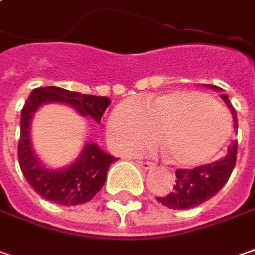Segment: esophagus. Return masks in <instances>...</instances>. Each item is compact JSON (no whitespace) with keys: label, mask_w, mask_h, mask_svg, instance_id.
I'll return each instance as SVG.
<instances>
[{"label":"esophagus","mask_w":255,"mask_h":255,"mask_svg":"<svg viewBox=\"0 0 255 255\" xmlns=\"http://www.w3.org/2000/svg\"><path fill=\"white\" fill-rule=\"evenodd\" d=\"M137 166H140V168H143V169H152L155 165L152 163V162H149V160H137Z\"/></svg>","instance_id":"34e87169"}]
</instances>
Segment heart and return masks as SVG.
Here are the masks:
<instances>
[{
	"label": "heart",
	"mask_w": 255,
	"mask_h": 255,
	"mask_svg": "<svg viewBox=\"0 0 255 255\" xmlns=\"http://www.w3.org/2000/svg\"><path fill=\"white\" fill-rule=\"evenodd\" d=\"M109 133L125 153L150 147L159 134L165 160L191 168L208 162L223 149L231 121L211 96L176 90L118 105L109 118Z\"/></svg>",
	"instance_id": "obj_1"
}]
</instances>
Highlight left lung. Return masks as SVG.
<instances>
[{"label": "left lung", "mask_w": 255, "mask_h": 255, "mask_svg": "<svg viewBox=\"0 0 255 255\" xmlns=\"http://www.w3.org/2000/svg\"><path fill=\"white\" fill-rule=\"evenodd\" d=\"M215 90H221L217 86H211ZM221 99L225 105L231 110L234 129L238 128L237 121V112L233 108L230 99L227 95H221ZM237 162V142H234L228 147V152L220 160H215L208 165H201L194 169H178L176 175V184L173 185V191L166 197H158L162 205L172 208V210H188L201 205L207 199L217 195L227 181L231 176V172L234 169Z\"/></svg>", "instance_id": "1"}]
</instances>
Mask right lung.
<instances>
[{"label":"right lung","mask_w":255,"mask_h":255,"mask_svg":"<svg viewBox=\"0 0 255 255\" xmlns=\"http://www.w3.org/2000/svg\"><path fill=\"white\" fill-rule=\"evenodd\" d=\"M45 103H66L80 115L102 121L110 99L103 96L82 95L61 87L34 89L21 110L18 162L21 172L31 188L41 197L60 205H79L93 199L106 182L109 166L115 156L102 150L96 143H86L79 158L61 169L47 168L32 149L30 126L35 110Z\"/></svg>","instance_id":"add662e5"}]
</instances>
